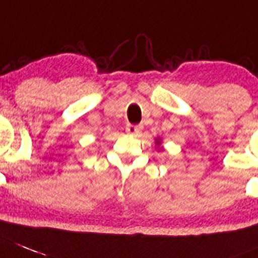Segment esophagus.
<instances>
[{
  "label": "esophagus",
  "mask_w": 258,
  "mask_h": 258,
  "mask_svg": "<svg viewBox=\"0 0 258 258\" xmlns=\"http://www.w3.org/2000/svg\"><path fill=\"white\" fill-rule=\"evenodd\" d=\"M141 128H143V127L141 126H139V124H131V123H128L126 126V131L128 132L130 135H137L139 134V132L141 131Z\"/></svg>",
  "instance_id": "obj_1"
}]
</instances>
